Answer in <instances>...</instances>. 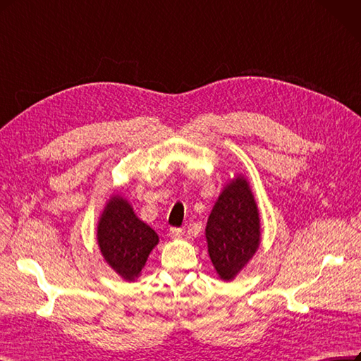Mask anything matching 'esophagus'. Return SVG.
<instances>
[{
	"mask_svg": "<svg viewBox=\"0 0 361 361\" xmlns=\"http://www.w3.org/2000/svg\"><path fill=\"white\" fill-rule=\"evenodd\" d=\"M185 234L183 228H170V238L171 239H182Z\"/></svg>",
	"mask_w": 361,
	"mask_h": 361,
	"instance_id": "34e87169",
	"label": "esophagus"
}]
</instances>
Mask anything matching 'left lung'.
Here are the masks:
<instances>
[{
	"label": "left lung",
	"mask_w": 361,
	"mask_h": 361,
	"mask_svg": "<svg viewBox=\"0 0 361 361\" xmlns=\"http://www.w3.org/2000/svg\"><path fill=\"white\" fill-rule=\"evenodd\" d=\"M210 261L221 281H233L261 243V221L251 185L235 175L224 186L206 224Z\"/></svg>",
	"instance_id": "obj_1"
}]
</instances>
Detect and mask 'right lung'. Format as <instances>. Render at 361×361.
I'll list each match as a JSON object with an SVG mask.
<instances>
[{
  "label": "right lung",
  "mask_w": 361,
  "mask_h": 361,
  "mask_svg": "<svg viewBox=\"0 0 361 361\" xmlns=\"http://www.w3.org/2000/svg\"><path fill=\"white\" fill-rule=\"evenodd\" d=\"M97 242L109 267L123 281L134 282L142 275L159 238L135 215L127 198L114 194L98 219Z\"/></svg>",
  "instance_id": "obj_1"
}]
</instances>
